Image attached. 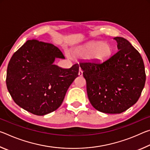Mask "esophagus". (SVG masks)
Returning <instances> with one entry per match:
<instances>
[{
	"mask_svg": "<svg viewBox=\"0 0 150 150\" xmlns=\"http://www.w3.org/2000/svg\"><path fill=\"white\" fill-rule=\"evenodd\" d=\"M78 75L79 76H82L83 75V71L81 70V69L79 71V73H78Z\"/></svg>",
	"mask_w": 150,
	"mask_h": 150,
	"instance_id": "34e87169",
	"label": "esophagus"
}]
</instances>
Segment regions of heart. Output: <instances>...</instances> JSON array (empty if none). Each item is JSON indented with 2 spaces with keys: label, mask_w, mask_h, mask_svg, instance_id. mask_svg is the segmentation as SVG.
I'll use <instances>...</instances> for the list:
<instances>
[{
  "label": "heart",
  "mask_w": 150,
  "mask_h": 150,
  "mask_svg": "<svg viewBox=\"0 0 150 150\" xmlns=\"http://www.w3.org/2000/svg\"><path fill=\"white\" fill-rule=\"evenodd\" d=\"M112 52L113 48L110 44L96 41L76 47L73 53L75 57L80 59H89L96 63H103L111 57Z\"/></svg>",
  "instance_id": "b5f03b06"
}]
</instances>
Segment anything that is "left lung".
<instances>
[{"instance_id":"obj_1","label":"left lung","mask_w":150,"mask_h":150,"mask_svg":"<svg viewBox=\"0 0 150 150\" xmlns=\"http://www.w3.org/2000/svg\"><path fill=\"white\" fill-rule=\"evenodd\" d=\"M114 40L118 51L106 62L79 63L91 104L97 110L108 114L121 113L134 105L146 82L139 53L124 38Z\"/></svg>"}]
</instances>
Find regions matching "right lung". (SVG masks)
Listing matches in <instances>:
<instances>
[{
    "label": "right lung",
    "instance_id": "right-lung-1",
    "mask_svg": "<svg viewBox=\"0 0 150 150\" xmlns=\"http://www.w3.org/2000/svg\"><path fill=\"white\" fill-rule=\"evenodd\" d=\"M62 52L50 43L28 40L8 63L6 86L15 103L24 110L44 116L59 107L78 76L79 65L63 69L54 65Z\"/></svg>",
    "mask_w": 150,
    "mask_h": 150
}]
</instances>
